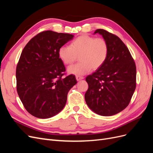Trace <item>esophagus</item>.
Wrapping results in <instances>:
<instances>
[{
	"instance_id": "1",
	"label": "esophagus",
	"mask_w": 153,
	"mask_h": 153,
	"mask_svg": "<svg viewBox=\"0 0 153 153\" xmlns=\"http://www.w3.org/2000/svg\"><path fill=\"white\" fill-rule=\"evenodd\" d=\"M84 76H78V75H76V79L77 81H79V80H81L82 79H84Z\"/></svg>"
}]
</instances>
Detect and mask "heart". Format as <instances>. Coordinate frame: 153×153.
Returning <instances> with one entry per match:
<instances>
[{
    "mask_svg": "<svg viewBox=\"0 0 153 153\" xmlns=\"http://www.w3.org/2000/svg\"><path fill=\"white\" fill-rule=\"evenodd\" d=\"M108 44L105 39L84 34L73 40L69 47H60L58 55L66 65L75 62L78 56L80 62L69 67L68 71L70 74L82 75L89 72L91 68L96 70L102 66L108 57Z\"/></svg>",
    "mask_w": 153,
    "mask_h": 153,
    "instance_id": "1",
    "label": "heart"
}]
</instances>
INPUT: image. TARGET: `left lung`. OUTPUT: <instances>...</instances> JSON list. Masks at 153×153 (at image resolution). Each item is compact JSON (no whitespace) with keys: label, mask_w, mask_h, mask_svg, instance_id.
I'll list each match as a JSON object with an SVG mask.
<instances>
[{"label":"left lung","mask_w":153,"mask_h":153,"mask_svg":"<svg viewBox=\"0 0 153 153\" xmlns=\"http://www.w3.org/2000/svg\"><path fill=\"white\" fill-rule=\"evenodd\" d=\"M108 44V57L100 68L85 80L89 88L85 102L96 114L111 116L129 105L136 88V66L128 48L119 37L103 29L94 34Z\"/></svg>","instance_id":"8db88e82"}]
</instances>
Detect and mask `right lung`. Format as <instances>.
<instances>
[{
	"instance_id": "obj_1",
	"label": "right lung",
	"mask_w": 153,
	"mask_h": 153,
	"mask_svg": "<svg viewBox=\"0 0 153 153\" xmlns=\"http://www.w3.org/2000/svg\"><path fill=\"white\" fill-rule=\"evenodd\" d=\"M73 37L43 31L22 51L16 70L17 92L27 112L36 117L47 119L59 114L69 91L76 84L75 75L62 77L66 69L58 55L59 48Z\"/></svg>"
}]
</instances>
